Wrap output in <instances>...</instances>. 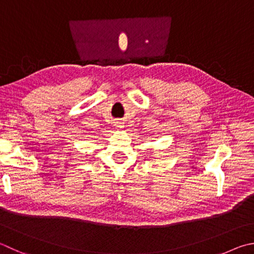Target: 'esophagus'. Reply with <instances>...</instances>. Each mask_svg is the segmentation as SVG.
<instances>
[{"label":"esophagus","instance_id":"esophagus-1","mask_svg":"<svg viewBox=\"0 0 254 254\" xmlns=\"http://www.w3.org/2000/svg\"><path fill=\"white\" fill-rule=\"evenodd\" d=\"M124 127V126H123L122 122H117V123H115V127L121 128V127Z\"/></svg>","mask_w":254,"mask_h":254}]
</instances>
